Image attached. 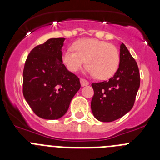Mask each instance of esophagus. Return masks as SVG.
<instances>
[{
  "label": "esophagus",
  "instance_id": "esophagus-1",
  "mask_svg": "<svg viewBox=\"0 0 160 160\" xmlns=\"http://www.w3.org/2000/svg\"><path fill=\"white\" fill-rule=\"evenodd\" d=\"M80 82H81L82 87H85V86H87V85H89V82L84 78L80 79Z\"/></svg>",
  "mask_w": 160,
  "mask_h": 160
}]
</instances>
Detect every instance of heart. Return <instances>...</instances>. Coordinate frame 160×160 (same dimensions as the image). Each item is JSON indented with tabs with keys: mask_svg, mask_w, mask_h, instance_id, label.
<instances>
[{
	"mask_svg": "<svg viewBox=\"0 0 160 160\" xmlns=\"http://www.w3.org/2000/svg\"><path fill=\"white\" fill-rule=\"evenodd\" d=\"M73 49L63 52L62 62L71 72H77L86 63L89 74L107 79L114 74L119 65L116 47L104 41L85 38L73 44Z\"/></svg>",
	"mask_w": 160,
	"mask_h": 160,
	"instance_id": "b5f03b06",
	"label": "heart"
}]
</instances>
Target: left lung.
Masks as SVG:
<instances>
[{"label":"left lung","instance_id":"1","mask_svg":"<svg viewBox=\"0 0 160 160\" xmlns=\"http://www.w3.org/2000/svg\"><path fill=\"white\" fill-rule=\"evenodd\" d=\"M119 66L108 81L92 83L94 94L91 111L101 122H112L132 109L140 85L138 65L123 43L120 46Z\"/></svg>","mask_w":160,"mask_h":160}]
</instances>
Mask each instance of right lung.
I'll return each instance as SVG.
<instances>
[{"mask_svg":"<svg viewBox=\"0 0 160 160\" xmlns=\"http://www.w3.org/2000/svg\"><path fill=\"white\" fill-rule=\"evenodd\" d=\"M65 38H50L31 50L23 71V95L42 118L58 119L81 87L79 78L62 63Z\"/></svg>","mask_w":160,"mask_h":160,"instance_id":"right-lung-1","label":"right lung"}]
</instances>
